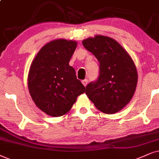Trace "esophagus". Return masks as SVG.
Wrapping results in <instances>:
<instances>
[{
  "mask_svg": "<svg viewBox=\"0 0 159 159\" xmlns=\"http://www.w3.org/2000/svg\"><path fill=\"white\" fill-rule=\"evenodd\" d=\"M81 82H82V84H83V85H84V86H86V85H87L88 80H87V79H84V80H83V81H82Z\"/></svg>",
  "mask_w": 159,
  "mask_h": 159,
  "instance_id": "34e87169",
  "label": "esophagus"
}]
</instances>
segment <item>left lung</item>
<instances>
[{
  "label": "left lung",
  "mask_w": 159,
  "mask_h": 159,
  "mask_svg": "<svg viewBox=\"0 0 159 159\" xmlns=\"http://www.w3.org/2000/svg\"><path fill=\"white\" fill-rule=\"evenodd\" d=\"M82 44L100 62L98 79L86 86V94L103 113L121 111L131 100L137 85L133 59L120 43L106 36L89 37Z\"/></svg>",
  "instance_id": "1"
}]
</instances>
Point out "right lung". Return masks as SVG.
<instances>
[{"mask_svg": "<svg viewBox=\"0 0 159 159\" xmlns=\"http://www.w3.org/2000/svg\"><path fill=\"white\" fill-rule=\"evenodd\" d=\"M77 42L53 39L45 44L31 62L28 75L30 95L41 111L52 116L68 113L85 87L69 62Z\"/></svg>", "mask_w": 159, "mask_h": 159, "instance_id": "obj_1", "label": "right lung"}]
</instances>
